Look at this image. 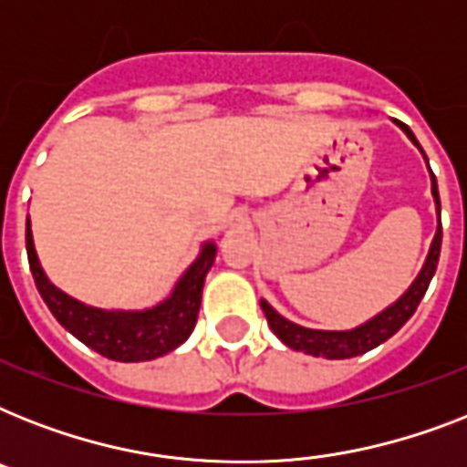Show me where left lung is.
Wrapping results in <instances>:
<instances>
[{"mask_svg":"<svg viewBox=\"0 0 467 467\" xmlns=\"http://www.w3.org/2000/svg\"><path fill=\"white\" fill-rule=\"evenodd\" d=\"M395 123H398L400 130H402V133L420 148L421 155H424V150H421V145L417 142L412 130H410L405 123H400V120H395ZM424 160H427V155H424ZM429 174H431V196H434L436 203L439 227H436L434 240H431V247H429L427 262H424L421 271L412 281V285H410L392 306H388L385 310L378 312L376 317H370L368 322H363V325L354 327V329H341V332H337V329H307V327L296 325L291 319H285L284 315H278L266 300H262V310L264 315H266V319H269L271 332L276 334L285 347L296 348V351H303V354L322 356V358H354V356H361L366 354V351H370V348L380 347L383 341L390 339L392 334L405 325L407 319L412 317L417 306H420V300L424 298V293H427L429 284H431V278H434L439 254H441V201H439V186H436L434 171L429 169Z\"/></svg>","mask_w":467,"mask_h":467,"instance_id":"obj_1","label":"left lung"}]
</instances>
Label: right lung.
Listing matches in <instances>:
<instances>
[{
  "mask_svg": "<svg viewBox=\"0 0 467 467\" xmlns=\"http://www.w3.org/2000/svg\"><path fill=\"white\" fill-rule=\"evenodd\" d=\"M26 252L40 298L69 334L111 361L138 363L160 358L189 339L196 327L205 276L215 262L218 247L215 242H203L196 262L183 271L171 293L148 310H104L84 306L82 300L50 284L33 247L31 220H26Z\"/></svg>",
  "mask_w": 467,
  "mask_h": 467,
  "instance_id": "1",
  "label": "right lung"
}]
</instances>
